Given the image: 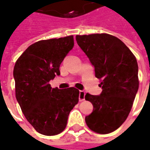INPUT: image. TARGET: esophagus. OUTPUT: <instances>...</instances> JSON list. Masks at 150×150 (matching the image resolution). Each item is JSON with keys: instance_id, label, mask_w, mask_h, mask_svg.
<instances>
[{"instance_id": "1", "label": "esophagus", "mask_w": 150, "mask_h": 150, "mask_svg": "<svg viewBox=\"0 0 150 150\" xmlns=\"http://www.w3.org/2000/svg\"><path fill=\"white\" fill-rule=\"evenodd\" d=\"M85 92L83 91H80L79 92V100L80 101H83L85 99Z\"/></svg>"}]
</instances>
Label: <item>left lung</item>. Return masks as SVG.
Instances as JSON below:
<instances>
[{
	"label": "left lung",
	"instance_id": "obj_1",
	"mask_svg": "<svg viewBox=\"0 0 150 150\" xmlns=\"http://www.w3.org/2000/svg\"><path fill=\"white\" fill-rule=\"evenodd\" d=\"M76 40L94 66L102 88L100 95H85L94 108L85 122L97 133L112 132L126 120L137 94V60L123 42L111 35H76Z\"/></svg>",
	"mask_w": 150,
	"mask_h": 150
}]
</instances>
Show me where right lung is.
<instances>
[{
	"label": "right lung",
	"mask_w": 150,
	"mask_h": 150,
	"mask_svg": "<svg viewBox=\"0 0 150 150\" xmlns=\"http://www.w3.org/2000/svg\"><path fill=\"white\" fill-rule=\"evenodd\" d=\"M74 45L73 35L41 40L28 47L14 65L16 99L28 122L42 135L62 132L78 103L77 89L52 88L50 84L60 75L61 63Z\"/></svg>",
	"instance_id": "obj_1"
}]
</instances>
